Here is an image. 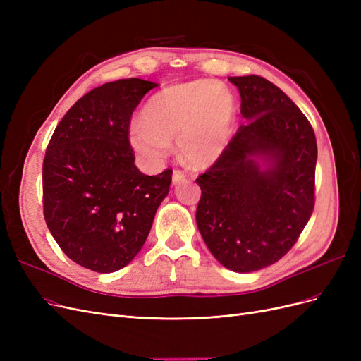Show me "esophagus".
I'll return each mask as SVG.
<instances>
[{
    "instance_id": "34e87169",
    "label": "esophagus",
    "mask_w": 361,
    "mask_h": 361,
    "mask_svg": "<svg viewBox=\"0 0 361 361\" xmlns=\"http://www.w3.org/2000/svg\"><path fill=\"white\" fill-rule=\"evenodd\" d=\"M185 179H187V173H185L183 170H174L173 171V183L174 185H178V183H180V182H183Z\"/></svg>"
}]
</instances>
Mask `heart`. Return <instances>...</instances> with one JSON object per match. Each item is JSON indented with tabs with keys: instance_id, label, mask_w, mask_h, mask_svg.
<instances>
[{
	"instance_id": "1",
	"label": "heart",
	"mask_w": 361,
	"mask_h": 361,
	"mask_svg": "<svg viewBox=\"0 0 361 361\" xmlns=\"http://www.w3.org/2000/svg\"><path fill=\"white\" fill-rule=\"evenodd\" d=\"M236 102L218 81H190L155 93L130 128V146L150 162L161 161L176 138L180 155L191 166L215 162L232 138Z\"/></svg>"
}]
</instances>
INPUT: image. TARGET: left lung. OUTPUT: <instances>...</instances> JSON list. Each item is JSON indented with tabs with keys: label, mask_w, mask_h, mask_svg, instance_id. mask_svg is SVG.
Instances as JSON below:
<instances>
[{
	"label": "left lung",
	"mask_w": 361,
	"mask_h": 361,
	"mask_svg": "<svg viewBox=\"0 0 361 361\" xmlns=\"http://www.w3.org/2000/svg\"><path fill=\"white\" fill-rule=\"evenodd\" d=\"M228 81L248 123L195 179L202 190L195 221L223 267L251 272L280 260L307 224L318 146L307 117L277 85L257 75ZM259 156L268 169H259Z\"/></svg>",
	"instance_id": "left-lung-1"
}]
</instances>
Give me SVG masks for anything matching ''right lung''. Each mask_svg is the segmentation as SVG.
Wrapping results in <instances>:
<instances>
[{"label": "right lung", "instance_id": "1", "mask_svg": "<svg viewBox=\"0 0 361 361\" xmlns=\"http://www.w3.org/2000/svg\"><path fill=\"white\" fill-rule=\"evenodd\" d=\"M157 84H102L60 120L43 159V216L63 253L96 272L126 267L145 245L171 169L147 176L135 167L130 117Z\"/></svg>", "mask_w": 361, "mask_h": 361}]
</instances>
